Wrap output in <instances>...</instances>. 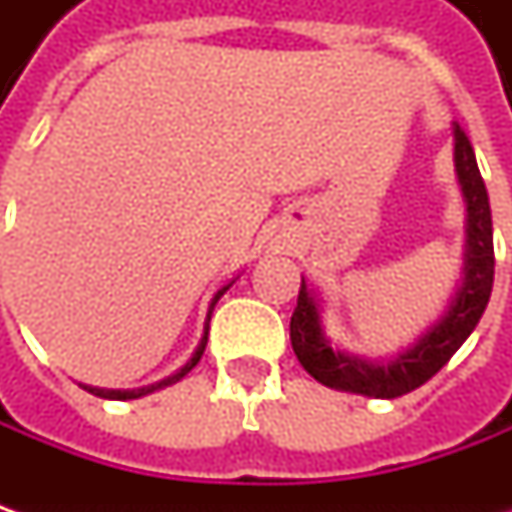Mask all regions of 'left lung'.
<instances>
[{
	"label": "left lung",
	"mask_w": 512,
	"mask_h": 512,
	"mask_svg": "<svg viewBox=\"0 0 512 512\" xmlns=\"http://www.w3.org/2000/svg\"><path fill=\"white\" fill-rule=\"evenodd\" d=\"M453 165L464 202V265L444 313L393 359H362L327 336L322 296L302 276L299 302L290 316V344L316 382L344 393L396 399L436 376L476 330L493 290V219L476 153L459 125H453Z\"/></svg>",
	"instance_id": "1"
}]
</instances>
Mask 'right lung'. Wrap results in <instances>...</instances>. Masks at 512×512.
Listing matches in <instances>:
<instances>
[{
    "label": "right lung",
    "instance_id": "right-lung-1",
    "mask_svg": "<svg viewBox=\"0 0 512 512\" xmlns=\"http://www.w3.org/2000/svg\"><path fill=\"white\" fill-rule=\"evenodd\" d=\"M230 285L233 282H227L225 287H219L216 293H213V299H210V307H207V319H205V333H202V339H199V344H196V350H193V356L187 359L176 373H170V376H165V379H159V382L153 384H145V387H133V390H108V387H93V384H82L88 393H93V396H99V399H116V402H128V399H142V396H150V393H156V390H165V387H170V384L182 382L187 373L199 364V359H202V353H205V344H207V322H210V313H213V307H216V302L225 296L227 290H230Z\"/></svg>",
    "mask_w": 512,
    "mask_h": 512
}]
</instances>
